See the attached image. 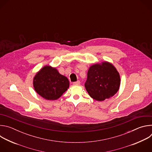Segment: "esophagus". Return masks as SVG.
Instances as JSON below:
<instances>
[{
	"label": "esophagus",
	"instance_id": "1",
	"mask_svg": "<svg viewBox=\"0 0 152 152\" xmlns=\"http://www.w3.org/2000/svg\"><path fill=\"white\" fill-rule=\"evenodd\" d=\"M80 81L79 80H77V81H76V82H73V85H80Z\"/></svg>",
	"mask_w": 152,
	"mask_h": 152
}]
</instances>
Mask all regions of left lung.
I'll return each mask as SVG.
<instances>
[{
  "mask_svg": "<svg viewBox=\"0 0 152 152\" xmlns=\"http://www.w3.org/2000/svg\"><path fill=\"white\" fill-rule=\"evenodd\" d=\"M120 86V74L111 62L96 63L89 68L85 86L93 99L103 101L113 97L118 91Z\"/></svg>",
  "mask_w": 152,
  "mask_h": 152,
  "instance_id": "1",
  "label": "left lung"
}]
</instances>
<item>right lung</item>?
<instances>
[{"label":"right lung","instance_id":"right-lung-1","mask_svg":"<svg viewBox=\"0 0 152 152\" xmlns=\"http://www.w3.org/2000/svg\"><path fill=\"white\" fill-rule=\"evenodd\" d=\"M35 91L48 100L59 99L69 88L67 77L61 75L55 67L45 66L35 75L33 79Z\"/></svg>","mask_w":152,"mask_h":152}]
</instances>
